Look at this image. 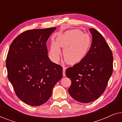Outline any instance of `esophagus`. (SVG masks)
I'll use <instances>...</instances> for the list:
<instances>
[{"label":"esophagus","mask_w":122,"mask_h":122,"mask_svg":"<svg viewBox=\"0 0 122 122\" xmlns=\"http://www.w3.org/2000/svg\"><path fill=\"white\" fill-rule=\"evenodd\" d=\"M63 76H66V68L63 67Z\"/></svg>","instance_id":"obj_1"}]
</instances>
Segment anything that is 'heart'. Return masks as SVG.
I'll return each mask as SVG.
<instances>
[{
	"label": "heart",
	"instance_id": "b5f03b06",
	"mask_svg": "<svg viewBox=\"0 0 122 122\" xmlns=\"http://www.w3.org/2000/svg\"><path fill=\"white\" fill-rule=\"evenodd\" d=\"M92 45V39L88 34L79 29H72L64 32L56 38V43L52 42L50 56L55 62L59 60L61 50L63 48L64 59L69 64L80 62L86 56Z\"/></svg>",
	"mask_w": 122,
	"mask_h": 122
}]
</instances>
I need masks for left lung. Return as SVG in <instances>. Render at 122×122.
Instances as JSON below:
<instances>
[{"mask_svg": "<svg viewBox=\"0 0 122 122\" xmlns=\"http://www.w3.org/2000/svg\"><path fill=\"white\" fill-rule=\"evenodd\" d=\"M92 45L86 56L72 67L68 68L66 76L71 80L68 89L76 101L87 103L98 99L106 89L113 73L112 51L102 35L89 29Z\"/></svg>", "mask_w": 122, "mask_h": 122, "instance_id": "8db88e82", "label": "left lung"}]
</instances>
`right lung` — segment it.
Instances as JSON below:
<instances>
[{"label":"right lung","instance_id":"obj_1","mask_svg":"<svg viewBox=\"0 0 122 122\" xmlns=\"http://www.w3.org/2000/svg\"><path fill=\"white\" fill-rule=\"evenodd\" d=\"M56 27L21 33L10 46L6 61L8 78L21 101L31 106L48 101L63 76V68L51 61L46 42Z\"/></svg>","mask_w":122,"mask_h":122}]
</instances>
